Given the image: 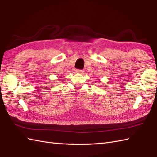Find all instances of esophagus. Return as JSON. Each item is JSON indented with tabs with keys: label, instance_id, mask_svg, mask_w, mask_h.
<instances>
[{
	"label": "esophagus",
	"instance_id": "esophagus-1",
	"mask_svg": "<svg viewBox=\"0 0 157 157\" xmlns=\"http://www.w3.org/2000/svg\"><path fill=\"white\" fill-rule=\"evenodd\" d=\"M75 71L77 73H84V70H82V69H75Z\"/></svg>",
	"mask_w": 157,
	"mask_h": 157
}]
</instances>
